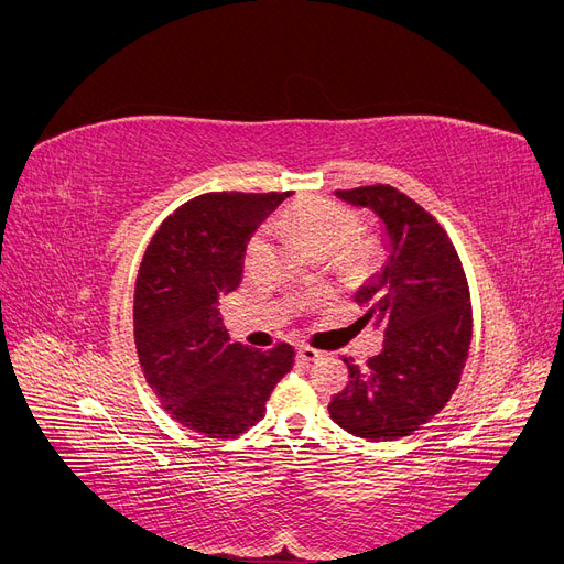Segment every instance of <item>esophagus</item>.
I'll return each instance as SVG.
<instances>
[{"mask_svg":"<svg viewBox=\"0 0 564 564\" xmlns=\"http://www.w3.org/2000/svg\"><path fill=\"white\" fill-rule=\"evenodd\" d=\"M296 355H299V360H301V362L311 365V362H317L324 352H322V350H317V348H311V346H301Z\"/></svg>","mask_w":564,"mask_h":564,"instance_id":"obj_1","label":"esophagus"}]
</instances>
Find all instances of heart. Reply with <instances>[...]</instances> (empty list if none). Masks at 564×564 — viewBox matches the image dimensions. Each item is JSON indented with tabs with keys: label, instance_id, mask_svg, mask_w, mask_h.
Listing matches in <instances>:
<instances>
[{
	"label": "heart",
	"instance_id": "obj_1",
	"mask_svg": "<svg viewBox=\"0 0 564 564\" xmlns=\"http://www.w3.org/2000/svg\"><path fill=\"white\" fill-rule=\"evenodd\" d=\"M286 224L292 228L303 245L313 253H334L344 247L357 232L360 218L348 207L332 199H305L286 214ZM263 247V235H256L249 247L251 253H259Z\"/></svg>",
	"mask_w": 564,
	"mask_h": 564
}]
</instances>
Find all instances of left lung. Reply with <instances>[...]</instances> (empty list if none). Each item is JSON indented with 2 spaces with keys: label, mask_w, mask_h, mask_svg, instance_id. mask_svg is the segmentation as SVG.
<instances>
[{
  "label": "left lung",
  "mask_w": 564,
  "mask_h": 564,
  "mask_svg": "<svg viewBox=\"0 0 564 564\" xmlns=\"http://www.w3.org/2000/svg\"><path fill=\"white\" fill-rule=\"evenodd\" d=\"M381 224L383 265L355 292L383 350L348 365V386L329 402L340 429L365 440H398L445 406L464 373L473 315L458 253L437 220L390 185L336 191Z\"/></svg>",
  "instance_id": "8db88e82"
}]
</instances>
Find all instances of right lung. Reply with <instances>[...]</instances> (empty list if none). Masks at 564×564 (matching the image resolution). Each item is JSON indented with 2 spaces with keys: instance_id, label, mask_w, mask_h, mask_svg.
<instances>
[{
  "instance_id": "right-lung-1",
  "label": "right lung",
  "mask_w": 564,
  "mask_h": 564,
  "mask_svg": "<svg viewBox=\"0 0 564 564\" xmlns=\"http://www.w3.org/2000/svg\"><path fill=\"white\" fill-rule=\"evenodd\" d=\"M292 193H209L185 202L152 235L133 294V338L145 379L178 423L235 437L265 416L294 367V348L232 340L218 299L240 286L251 235Z\"/></svg>"
}]
</instances>
